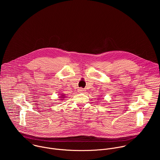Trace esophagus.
Wrapping results in <instances>:
<instances>
[{
    "label": "esophagus",
    "mask_w": 160,
    "mask_h": 160,
    "mask_svg": "<svg viewBox=\"0 0 160 160\" xmlns=\"http://www.w3.org/2000/svg\"><path fill=\"white\" fill-rule=\"evenodd\" d=\"M84 90H84L83 88H79L78 89V91L79 92H83Z\"/></svg>",
    "instance_id": "esophagus-1"
}]
</instances>
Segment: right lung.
<instances>
[{
  "instance_id": "1",
  "label": "right lung",
  "mask_w": 160,
  "mask_h": 160,
  "mask_svg": "<svg viewBox=\"0 0 160 160\" xmlns=\"http://www.w3.org/2000/svg\"><path fill=\"white\" fill-rule=\"evenodd\" d=\"M61 97H62V98H64L65 96L63 95V96H61ZM61 100H62V99H61Z\"/></svg>"
}]
</instances>
